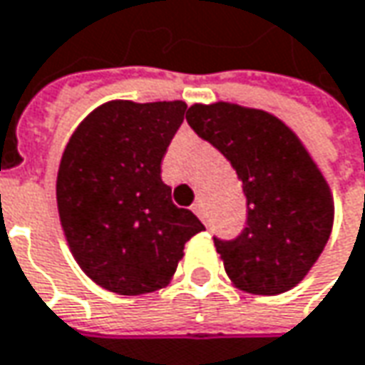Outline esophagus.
<instances>
[{"mask_svg": "<svg viewBox=\"0 0 365 365\" xmlns=\"http://www.w3.org/2000/svg\"><path fill=\"white\" fill-rule=\"evenodd\" d=\"M192 211H195V215H199V217L205 221V209H203V205L199 203V201L192 205Z\"/></svg>", "mask_w": 365, "mask_h": 365, "instance_id": "obj_1", "label": "esophagus"}]
</instances>
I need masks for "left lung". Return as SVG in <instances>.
Listing matches in <instances>:
<instances>
[{
  "mask_svg": "<svg viewBox=\"0 0 365 365\" xmlns=\"http://www.w3.org/2000/svg\"><path fill=\"white\" fill-rule=\"evenodd\" d=\"M187 121L230 160L247 203L244 232L213 237L225 272L252 294H280L313 268L333 227L329 185L297 133L262 109L190 106Z\"/></svg>",
  "mask_w": 365,
  "mask_h": 365,
  "instance_id": "8db88e82",
  "label": "left lung"
}]
</instances>
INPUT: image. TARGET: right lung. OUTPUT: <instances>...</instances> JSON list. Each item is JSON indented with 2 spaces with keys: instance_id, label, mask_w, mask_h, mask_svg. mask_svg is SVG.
<instances>
[{
  "instance_id": "1",
  "label": "right lung",
  "mask_w": 365,
  "mask_h": 365,
  "mask_svg": "<svg viewBox=\"0 0 365 365\" xmlns=\"http://www.w3.org/2000/svg\"><path fill=\"white\" fill-rule=\"evenodd\" d=\"M185 101H109L78 123L64 148L56 203L81 270L111 292L164 288L185 244L205 225L173 203L162 182L166 148L185 120Z\"/></svg>"
}]
</instances>
